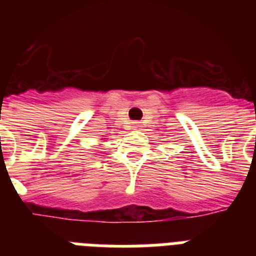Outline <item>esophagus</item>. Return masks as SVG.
I'll return each instance as SVG.
<instances>
[{
  "instance_id": "1",
  "label": "esophagus",
  "mask_w": 256,
  "mask_h": 256,
  "mask_svg": "<svg viewBox=\"0 0 256 256\" xmlns=\"http://www.w3.org/2000/svg\"><path fill=\"white\" fill-rule=\"evenodd\" d=\"M130 128H132V130H136V128H140V124H138V122H132V126H130Z\"/></svg>"
}]
</instances>
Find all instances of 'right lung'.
Returning <instances> with one entry per match:
<instances>
[{
	"instance_id": "add662e5",
	"label": "right lung",
	"mask_w": 256,
	"mask_h": 256,
	"mask_svg": "<svg viewBox=\"0 0 256 256\" xmlns=\"http://www.w3.org/2000/svg\"><path fill=\"white\" fill-rule=\"evenodd\" d=\"M102 140H106V138H102Z\"/></svg>"
}]
</instances>
